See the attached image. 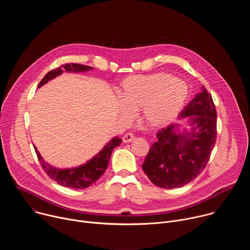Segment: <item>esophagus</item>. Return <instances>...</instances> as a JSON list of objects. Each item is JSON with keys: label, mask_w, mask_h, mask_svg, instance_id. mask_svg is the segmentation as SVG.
Segmentation results:
<instances>
[{"label": "esophagus", "mask_w": 250, "mask_h": 250, "mask_svg": "<svg viewBox=\"0 0 250 250\" xmlns=\"http://www.w3.org/2000/svg\"><path fill=\"white\" fill-rule=\"evenodd\" d=\"M132 140H134V135L130 132H127L123 136V142H125V144H128V142H131Z\"/></svg>", "instance_id": "34e87169"}]
</instances>
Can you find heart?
Segmentation results:
<instances>
[{"mask_svg": "<svg viewBox=\"0 0 250 250\" xmlns=\"http://www.w3.org/2000/svg\"><path fill=\"white\" fill-rule=\"evenodd\" d=\"M188 97L186 83L167 73L130 76L124 80L120 92V114L129 120L140 110V120L149 128L169 125L182 110Z\"/></svg>", "mask_w": 250, "mask_h": 250, "instance_id": "heart-1", "label": "heart"}]
</instances>
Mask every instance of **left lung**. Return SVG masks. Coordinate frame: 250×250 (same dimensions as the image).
Instances as JSON below:
<instances>
[{
	"label": "left lung",
	"instance_id": "obj_1",
	"mask_svg": "<svg viewBox=\"0 0 250 250\" xmlns=\"http://www.w3.org/2000/svg\"><path fill=\"white\" fill-rule=\"evenodd\" d=\"M188 118L191 129L171 124L157 133L141 167L156 186L179 188L205 169L217 138V111L205 86L185 106L179 119Z\"/></svg>",
	"mask_w": 250,
	"mask_h": 250
}]
</instances>
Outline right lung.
I'll return each instance as SVG.
<instances>
[{"label": "right lung", "mask_w": 250, "mask_h": 250, "mask_svg": "<svg viewBox=\"0 0 250 250\" xmlns=\"http://www.w3.org/2000/svg\"><path fill=\"white\" fill-rule=\"evenodd\" d=\"M93 67L77 64V63H71V64H64L61 67H58L54 70L49 71V72L43 77V79L39 84L38 88H41L44 84H46L48 81L54 79L55 77L61 75L63 71H67V72H74V73H80V72H87V71L92 70ZM122 144V139L118 136H115L112 138L108 144H106L104 148L96 154L94 157H92L90 160H88L86 163L72 168H57L49 163H47L39 152L38 148L34 147L35 153L38 155V158L42 164V167L43 168L44 172L51 178V179L55 182H57L59 185L67 187V188H73V189H85L93 185L100 177L104 174L105 169L108 168L110 158L112 155V152L115 147L119 146Z\"/></svg>", "instance_id": "right-lung-1"}]
</instances>
